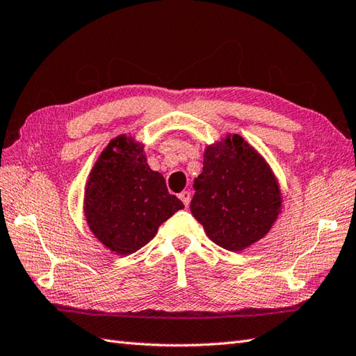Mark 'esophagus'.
<instances>
[{
  "instance_id": "obj_1",
  "label": "esophagus",
  "mask_w": 356,
  "mask_h": 356,
  "mask_svg": "<svg viewBox=\"0 0 356 356\" xmlns=\"http://www.w3.org/2000/svg\"><path fill=\"white\" fill-rule=\"evenodd\" d=\"M179 200L183 201V204L186 205V207H188V204H191V192L188 191H184L179 193Z\"/></svg>"
}]
</instances>
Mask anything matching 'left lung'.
I'll return each instance as SVG.
<instances>
[{"label": "left lung", "mask_w": 356, "mask_h": 356, "mask_svg": "<svg viewBox=\"0 0 356 356\" xmlns=\"http://www.w3.org/2000/svg\"><path fill=\"white\" fill-rule=\"evenodd\" d=\"M192 215L209 238L228 251L250 247L270 232L280 211L271 169L239 136L209 146L195 179Z\"/></svg>", "instance_id": "left-lung-1"}]
</instances>
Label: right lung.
<instances>
[{"label": "right lung", "mask_w": 356, "mask_h": 356, "mask_svg": "<svg viewBox=\"0 0 356 356\" xmlns=\"http://www.w3.org/2000/svg\"><path fill=\"white\" fill-rule=\"evenodd\" d=\"M181 209L184 204L169 193L161 173L147 165L143 147L124 136L108 145L91 170L85 216L94 236L117 254L145 247Z\"/></svg>", "instance_id": "right-lung-1"}]
</instances>
